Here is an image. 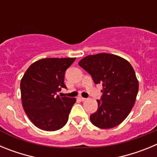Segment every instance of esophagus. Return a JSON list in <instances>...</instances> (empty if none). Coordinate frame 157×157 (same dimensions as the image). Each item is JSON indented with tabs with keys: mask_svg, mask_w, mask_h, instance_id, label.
Listing matches in <instances>:
<instances>
[{
	"mask_svg": "<svg viewBox=\"0 0 157 157\" xmlns=\"http://www.w3.org/2000/svg\"><path fill=\"white\" fill-rule=\"evenodd\" d=\"M78 99H79L81 101H85L86 100V98H82V97H79V98H78Z\"/></svg>",
	"mask_w": 157,
	"mask_h": 157,
	"instance_id": "obj_1",
	"label": "esophagus"
}]
</instances>
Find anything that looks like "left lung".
I'll return each instance as SVG.
<instances>
[{"label": "left lung", "instance_id": "left-lung-1", "mask_svg": "<svg viewBox=\"0 0 157 157\" xmlns=\"http://www.w3.org/2000/svg\"><path fill=\"white\" fill-rule=\"evenodd\" d=\"M78 65L90 74L96 84L101 83L103 95L98 100V111L90 116L98 128L120 125L132 109L138 92V80L127 59L110 53L89 55Z\"/></svg>", "mask_w": 157, "mask_h": 157}]
</instances>
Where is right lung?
<instances>
[{"mask_svg": "<svg viewBox=\"0 0 157 157\" xmlns=\"http://www.w3.org/2000/svg\"><path fill=\"white\" fill-rule=\"evenodd\" d=\"M75 58H44L32 63L20 82L23 109L39 129L55 131L68 120L75 98L56 96L64 84L65 71Z\"/></svg>", "mask_w": 157, "mask_h": 157, "instance_id": "1", "label": "right lung"}]
</instances>
